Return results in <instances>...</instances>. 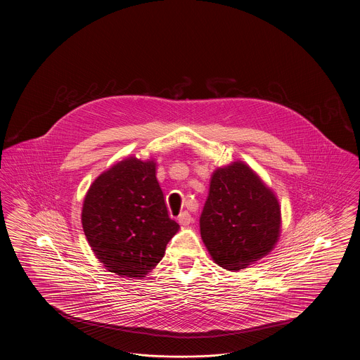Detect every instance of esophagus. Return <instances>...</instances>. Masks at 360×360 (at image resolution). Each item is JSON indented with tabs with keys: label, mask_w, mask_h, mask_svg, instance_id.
Here are the masks:
<instances>
[{
	"label": "esophagus",
	"mask_w": 360,
	"mask_h": 360,
	"mask_svg": "<svg viewBox=\"0 0 360 360\" xmlns=\"http://www.w3.org/2000/svg\"><path fill=\"white\" fill-rule=\"evenodd\" d=\"M178 221H179L182 226H189V224L193 221V218H192V215H191L188 211H185V212H182V214L179 215Z\"/></svg>",
	"instance_id": "esophagus-1"
}]
</instances>
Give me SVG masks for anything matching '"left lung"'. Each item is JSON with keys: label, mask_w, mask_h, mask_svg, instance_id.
Instances as JSON below:
<instances>
[{"label": "left lung", "mask_w": 360, "mask_h": 360, "mask_svg": "<svg viewBox=\"0 0 360 360\" xmlns=\"http://www.w3.org/2000/svg\"><path fill=\"white\" fill-rule=\"evenodd\" d=\"M281 226L277 195L245 162L212 172L200 233L218 266L238 271L267 256L277 245Z\"/></svg>", "instance_id": "left-lung-1"}]
</instances>
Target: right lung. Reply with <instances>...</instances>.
<instances>
[{
	"label": "right lung",
	"mask_w": 360,
	"mask_h": 360,
	"mask_svg": "<svg viewBox=\"0 0 360 360\" xmlns=\"http://www.w3.org/2000/svg\"><path fill=\"white\" fill-rule=\"evenodd\" d=\"M155 159H123L90 185L82 227L94 256L122 278L143 279L163 259L179 224L168 217Z\"/></svg>",
	"instance_id": "1"
}]
</instances>
